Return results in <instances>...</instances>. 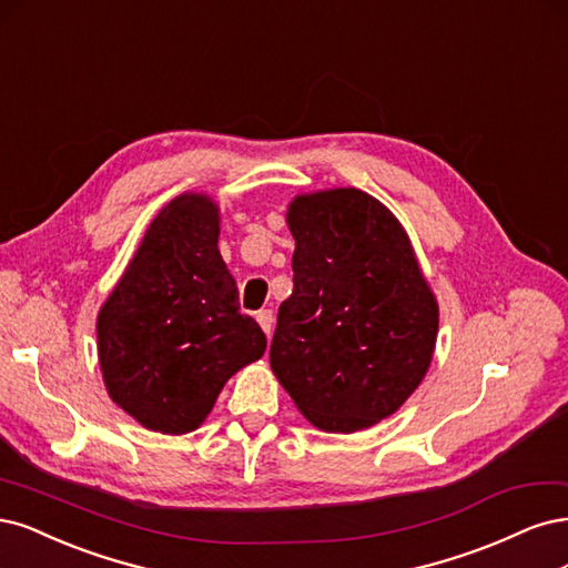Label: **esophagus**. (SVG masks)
I'll return each mask as SVG.
<instances>
[{
	"mask_svg": "<svg viewBox=\"0 0 568 568\" xmlns=\"http://www.w3.org/2000/svg\"><path fill=\"white\" fill-rule=\"evenodd\" d=\"M257 323H260V327H262V331H264L266 337H268L271 331H273V314H271V311H260V314H257Z\"/></svg>",
	"mask_w": 568,
	"mask_h": 568,
	"instance_id": "obj_1",
	"label": "esophagus"
}]
</instances>
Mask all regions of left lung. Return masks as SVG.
<instances>
[{
    "label": "left lung",
    "mask_w": 568,
    "mask_h": 568,
    "mask_svg": "<svg viewBox=\"0 0 568 568\" xmlns=\"http://www.w3.org/2000/svg\"><path fill=\"white\" fill-rule=\"evenodd\" d=\"M295 290L278 308L271 371L321 432L377 425L423 384L438 302L394 212L361 189L292 197Z\"/></svg>",
    "instance_id": "obj_1"
}]
</instances>
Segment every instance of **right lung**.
I'll return each instance as SVG.
<instances>
[{
  "mask_svg": "<svg viewBox=\"0 0 568 568\" xmlns=\"http://www.w3.org/2000/svg\"><path fill=\"white\" fill-rule=\"evenodd\" d=\"M219 226L212 195L170 200L99 308L105 392L151 432L197 429L224 384L266 352L262 327L241 314Z\"/></svg>",
  "mask_w": 568,
  "mask_h": 568,
  "instance_id": "1",
  "label": "right lung"
}]
</instances>
